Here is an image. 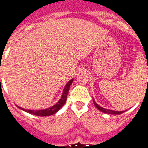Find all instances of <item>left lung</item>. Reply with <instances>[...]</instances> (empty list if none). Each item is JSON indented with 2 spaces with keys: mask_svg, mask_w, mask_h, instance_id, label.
Returning a JSON list of instances; mask_svg holds the SVG:
<instances>
[{
  "mask_svg": "<svg viewBox=\"0 0 148 148\" xmlns=\"http://www.w3.org/2000/svg\"><path fill=\"white\" fill-rule=\"evenodd\" d=\"M93 104H94V106L97 107V109H99L100 111L102 112H105V113H108V114L119 115V114H121V113H123V112H124V111H114V110H110V109H104V108H102V107H101L100 106H98V105H97L94 101H93Z\"/></svg>",
  "mask_w": 148,
  "mask_h": 148,
  "instance_id": "8db88e82",
  "label": "left lung"
}]
</instances>
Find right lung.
<instances>
[{
    "label": "right lung",
    "instance_id": "1",
    "mask_svg": "<svg viewBox=\"0 0 148 148\" xmlns=\"http://www.w3.org/2000/svg\"><path fill=\"white\" fill-rule=\"evenodd\" d=\"M73 81H74V78H72L70 82H68L67 84L65 86L64 90H63L61 99L59 100L58 102L55 104V106H51V107H50L48 109H41V110H31V109H22L21 107H19V108L22 109V110H24V111L27 112L28 113L36 115V116H51V115L55 114V112H57L62 106H64V104L66 103V98H67L68 92H69V90H70V86H71Z\"/></svg>",
    "mask_w": 148,
    "mask_h": 148
}]
</instances>
